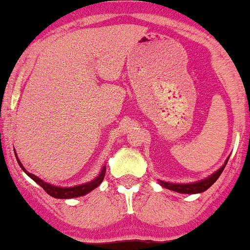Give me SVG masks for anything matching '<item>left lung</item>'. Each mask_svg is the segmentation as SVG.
Listing matches in <instances>:
<instances>
[{
    "label": "left lung",
    "mask_w": 250,
    "mask_h": 250,
    "mask_svg": "<svg viewBox=\"0 0 250 250\" xmlns=\"http://www.w3.org/2000/svg\"><path fill=\"white\" fill-rule=\"evenodd\" d=\"M230 158V156H229ZM229 158L226 159L225 163H224L223 166L220 167L219 169L212 173L210 176H208L207 178H203L201 181H197L194 183H171V182H165V181H160L159 179V184L161 187L166 188V189L172 190V191H176V192H181V194H200V192L206 191L208 188L212 187L214 184V182L219 178V176L221 174V172L224 171L225 168L226 164H228Z\"/></svg>",
    "instance_id": "obj_1"
}]
</instances>
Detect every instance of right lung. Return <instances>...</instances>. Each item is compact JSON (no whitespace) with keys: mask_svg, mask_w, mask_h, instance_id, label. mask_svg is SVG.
Instances as JSON below:
<instances>
[{"mask_svg":"<svg viewBox=\"0 0 250 250\" xmlns=\"http://www.w3.org/2000/svg\"><path fill=\"white\" fill-rule=\"evenodd\" d=\"M15 158H17L18 164H19V166L21 167L22 171H24L25 173H26L27 176L32 179V181H35L38 185H41V187L44 189V191L47 192V194L50 195V196L55 197V199H73V197L84 196V195L89 194L90 191H92L95 188L99 187V185L102 183V181H104V174H106V165H104V166L101 168V172L99 173V176H97L95 179H92L91 182L84 183V184L74 185V187H69V188L68 187H56V185L49 184V183L42 181L41 178H38V177L35 176V174L30 173V172L27 171L24 166H22V164L20 163V160L18 159L17 153H15Z\"/></svg>","mask_w":250,"mask_h":250,"instance_id":"obj_1","label":"right lung"}]
</instances>
